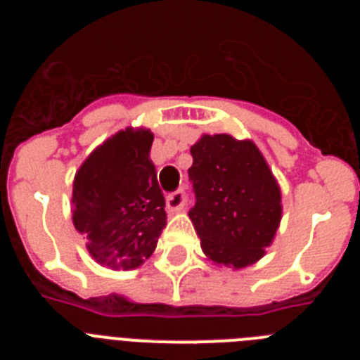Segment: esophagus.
I'll use <instances>...</instances> for the list:
<instances>
[{"label":"esophagus","mask_w":360,"mask_h":360,"mask_svg":"<svg viewBox=\"0 0 360 360\" xmlns=\"http://www.w3.org/2000/svg\"><path fill=\"white\" fill-rule=\"evenodd\" d=\"M186 202H187L186 193H184V191H174V193H171V195L167 196L165 205H167V211L169 212H178V211H182Z\"/></svg>","instance_id":"1"}]
</instances>
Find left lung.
Returning <instances> with one entry per match:
<instances>
[{
    "mask_svg": "<svg viewBox=\"0 0 360 360\" xmlns=\"http://www.w3.org/2000/svg\"><path fill=\"white\" fill-rule=\"evenodd\" d=\"M189 178L196 203L189 211L203 254L240 270L265 256L281 224V187L249 139L202 135L191 146Z\"/></svg>",
    "mask_w": 360,
    "mask_h": 360,
    "instance_id": "1",
    "label": "left lung"
}]
</instances>
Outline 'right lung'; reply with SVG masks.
Instances as JSON below:
<instances>
[{"label":"right lung","mask_w":360,"mask_h":360,"mask_svg":"<svg viewBox=\"0 0 360 360\" xmlns=\"http://www.w3.org/2000/svg\"><path fill=\"white\" fill-rule=\"evenodd\" d=\"M151 144V129H120L86 157L73 178V225L88 240L91 257L108 269H139L167 225Z\"/></svg>","instance_id":"obj_1"}]
</instances>
